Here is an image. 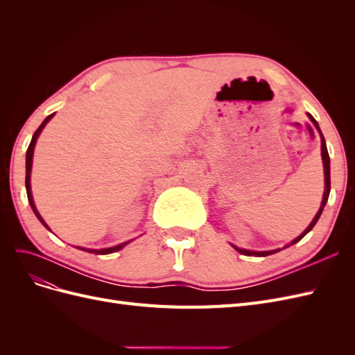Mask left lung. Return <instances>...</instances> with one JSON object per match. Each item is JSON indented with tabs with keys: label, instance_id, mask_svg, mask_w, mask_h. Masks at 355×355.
I'll use <instances>...</instances> for the list:
<instances>
[{
	"label": "left lung",
	"instance_id": "8db88e82",
	"mask_svg": "<svg viewBox=\"0 0 355 355\" xmlns=\"http://www.w3.org/2000/svg\"><path fill=\"white\" fill-rule=\"evenodd\" d=\"M308 116H309V120L314 123V125L317 127V130L320 132V136H321V157H323V166H324V184H326V189H324V196H323V201H321V207H320V210H318V213L315 214V218L313 219V222L309 223V227L299 235V237L296 239V240H293L292 243H290L288 245H292V244H295V243H297V241H300L302 240L305 235L314 228V225L317 223V220L320 219V216H321V213H323V209H324V206H326V202H327V200H329V194H330V158H329V153H327V146H326V141H324V136H323V133H321V130H320V127H318V124H317V121L314 120V116L311 115V114H308ZM288 245H286V247H288ZM235 250L237 252H240L241 254H245V256H268V254H272V253H277L278 250H270V252H250V250H244V249H239V247H235V245H232Z\"/></svg>",
	"mask_w": 355,
	"mask_h": 355
}]
</instances>
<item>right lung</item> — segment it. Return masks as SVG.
I'll return each mask as SVG.
<instances>
[{
	"label": "right lung",
	"mask_w": 355,
	"mask_h": 355,
	"mask_svg": "<svg viewBox=\"0 0 355 355\" xmlns=\"http://www.w3.org/2000/svg\"><path fill=\"white\" fill-rule=\"evenodd\" d=\"M55 115V114H50L44 121L41 123V125L37 128V132L34 133V136H32V141H31V144H29V146H28V151H26V179H25V185H26V194H28V200H29V204H31V207H32V210H34V213H35V216L40 219V222L44 225V227L49 230V227H47V223L42 220V218L40 216V213H38V210L35 209V204H34V200H32V192H31V168H32V155H34V148H35V144H37V139H38V136H40V133H41V130L42 128H44V125L50 121V118ZM130 241H125V243H121V244H118V245H114V247H110V249H102V250H92V249H83V247H78L80 250H85V252H89V253H96V254H108V253H112V252H116V250H121L123 247L125 245V244H128Z\"/></svg>",
	"instance_id": "right-lung-1"
}]
</instances>
